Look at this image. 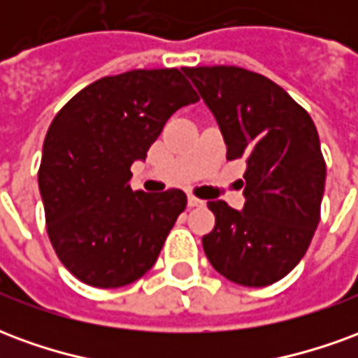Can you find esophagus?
<instances>
[{"label":"esophagus","mask_w":358,"mask_h":358,"mask_svg":"<svg viewBox=\"0 0 358 358\" xmlns=\"http://www.w3.org/2000/svg\"><path fill=\"white\" fill-rule=\"evenodd\" d=\"M187 205H189V207H203L205 201L199 199V197H195V195H189V197H187Z\"/></svg>","instance_id":"esophagus-1"}]
</instances>
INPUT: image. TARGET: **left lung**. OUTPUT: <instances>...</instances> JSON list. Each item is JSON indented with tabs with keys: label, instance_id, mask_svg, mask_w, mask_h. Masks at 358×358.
Masks as SVG:
<instances>
[{
	"label": "left lung",
	"instance_id": "obj_1",
	"mask_svg": "<svg viewBox=\"0 0 358 358\" xmlns=\"http://www.w3.org/2000/svg\"><path fill=\"white\" fill-rule=\"evenodd\" d=\"M226 141V159H245L243 210L209 201L217 218L203 236L218 274L264 287L289 274L320 222L326 182L318 132L284 88L240 66H186Z\"/></svg>",
	"mask_w": 358,
	"mask_h": 358
}]
</instances>
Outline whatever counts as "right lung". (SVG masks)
<instances>
[{"label":"right lung","instance_id":"right-lung-1","mask_svg":"<svg viewBox=\"0 0 358 358\" xmlns=\"http://www.w3.org/2000/svg\"><path fill=\"white\" fill-rule=\"evenodd\" d=\"M195 101L178 69H138L95 80L55 115L38 186L51 245L80 282L122 287L155 264L187 197L134 192L130 166L172 113Z\"/></svg>","mask_w":358,"mask_h":358}]
</instances>
